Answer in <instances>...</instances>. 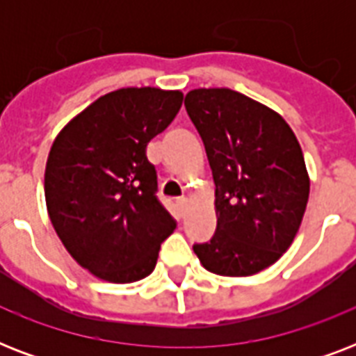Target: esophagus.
I'll use <instances>...</instances> for the list:
<instances>
[{
  "label": "esophagus",
  "instance_id": "obj_1",
  "mask_svg": "<svg viewBox=\"0 0 356 356\" xmlns=\"http://www.w3.org/2000/svg\"><path fill=\"white\" fill-rule=\"evenodd\" d=\"M177 207H179V211L184 212V211H186V207H188V200H186V197H179Z\"/></svg>",
  "mask_w": 356,
  "mask_h": 356
}]
</instances>
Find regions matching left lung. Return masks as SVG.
I'll use <instances>...</instances> for the list:
<instances>
[{
	"mask_svg": "<svg viewBox=\"0 0 356 356\" xmlns=\"http://www.w3.org/2000/svg\"><path fill=\"white\" fill-rule=\"evenodd\" d=\"M184 107L216 184V233L195 243L203 268L248 277L292 245L309 203L303 151L281 114L231 88H195Z\"/></svg>",
	"mask_w": 356,
	"mask_h": 356,
	"instance_id": "obj_1",
	"label": "left lung"
}]
</instances>
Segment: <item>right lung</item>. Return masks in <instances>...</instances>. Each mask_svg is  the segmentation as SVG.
Here are the masks:
<instances>
[{
    "label": "right lung",
    "instance_id": "obj_1",
    "mask_svg": "<svg viewBox=\"0 0 356 356\" xmlns=\"http://www.w3.org/2000/svg\"><path fill=\"white\" fill-rule=\"evenodd\" d=\"M181 105L179 90L120 88L70 120L53 142L47 214L72 259L97 279L125 284L147 277L175 229L156 200L145 147Z\"/></svg>",
    "mask_w": 356,
    "mask_h": 356
}]
</instances>
